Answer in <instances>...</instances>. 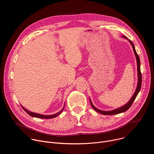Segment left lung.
I'll list each match as a JSON object with an SVG mask.
<instances>
[{
	"label": "left lung",
	"instance_id": "8db88e82",
	"mask_svg": "<svg viewBox=\"0 0 154 154\" xmlns=\"http://www.w3.org/2000/svg\"><path fill=\"white\" fill-rule=\"evenodd\" d=\"M122 37H124L125 39H127V38L126 36H122ZM128 40L130 42V43L131 44V46H132V48H133L135 55L136 57L137 62V70H138V78L137 87L135 92L134 93V95L132 96V97H131L130 100L125 105H124L122 106L119 107L118 108L115 109H113V110H112V111H102V110H100V109H97V108H96L94 106V105L93 104V103L91 102V100L90 99V103H91L92 108L94 109V110H96L97 112H98V113H100L102 115H116V114H119V113H121L125 112V111H127V109L131 106V104L133 103L134 101L135 100V99L137 97L138 93L140 91L141 87V83H142V76H141V70H140V60L138 55L137 54V53L136 52V50H135V48L134 43L131 42L130 40H129V39H128Z\"/></svg>",
	"mask_w": 154,
	"mask_h": 154
}]
</instances>
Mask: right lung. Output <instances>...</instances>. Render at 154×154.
<instances>
[{"label":"right lung","mask_w":154,"mask_h":154,"mask_svg":"<svg viewBox=\"0 0 154 154\" xmlns=\"http://www.w3.org/2000/svg\"><path fill=\"white\" fill-rule=\"evenodd\" d=\"M22 106V105H21ZM22 107H23V108L24 109V111L27 113L29 114L30 116H32V117H35V118H42V119H51V118H55L56 116H58L63 110V109L64 108V106L63 108L61 109V110L58 113H56V114H54V115H41V114H38V113H33V112H31L30 111H29L28 109H27L26 108H25L24 106H22Z\"/></svg>","instance_id":"1"}]
</instances>
